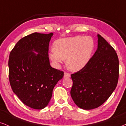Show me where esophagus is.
<instances>
[{"label":"esophagus","instance_id":"1","mask_svg":"<svg viewBox=\"0 0 126 126\" xmlns=\"http://www.w3.org/2000/svg\"><path fill=\"white\" fill-rule=\"evenodd\" d=\"M70 77H71V75H70V74H68V73H67V72H65L64 73V76H63V77L64 78H70Z\"/></svg>","mask_w":126,"mask_h":126}]
</instances>
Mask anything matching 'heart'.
<instances>
[{
  "instance_id": "obj_1",
  "label": "heart",
  "mask_w": 126,
  "mask_h": 126,
  "mask_svg": "<svg viewBox=\"0 0 126 126\" xmlns=\"http://www.w3.org/2000/svg\"><path fill=\"white\" fill-rule=\"evenodd\" d=\"M49 58L59 66L66 59V65L71 71L77 72L83 69L91 59L94 42L90 37L81 35L61 38L54 43Z\"/></svg>"
}]
</instances>
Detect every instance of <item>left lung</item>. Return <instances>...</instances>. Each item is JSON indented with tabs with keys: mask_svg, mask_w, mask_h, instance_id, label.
<instances>
[{
	"mask_svg": "<svg viewBox=\"0 0 126 126\" xmlns=\"http://www.w3.org/2000/svg\"><path fill=\"white\" fill-rule=\"evenodd\" d=\"M97 49L83 69L71 75V95L77 106L84 110L98 108L117 86L119 59L114 48L97 34Z\"/></svg>",
	"mask_w": 126,
	"mask_h": 126,
	"instance_id": "left-lung-1",
	"label": "left lung"
}]
</instances>
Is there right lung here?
Returning a JSON list of instances; mask_svg holds the SVG:
<instances>
[{"mask_svg":"<svg viewBox=\"0 0 126 126\" xmlns=\"http://www.w3.org/2000/svg\"><path fill=\"white\" fill-rule=\"evenodd\" d=\"M53 33L34 32L20 40L10 52L9 77L13 92L26 106L43 109L63 72L50 65L48 47Z\"/></svg>","mask_w":126,"mask_h":126,"instance_id":"1","label":"right lung"}]
</instances>
